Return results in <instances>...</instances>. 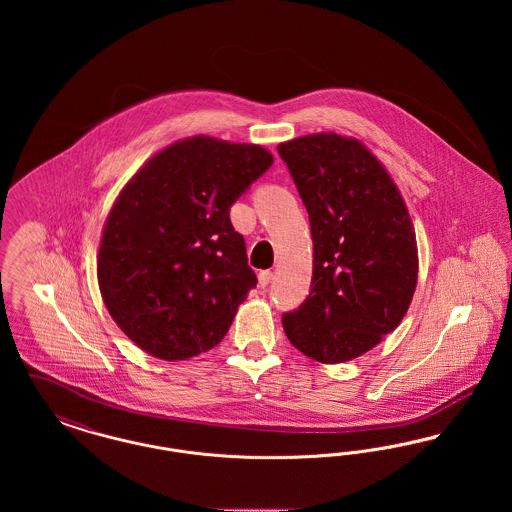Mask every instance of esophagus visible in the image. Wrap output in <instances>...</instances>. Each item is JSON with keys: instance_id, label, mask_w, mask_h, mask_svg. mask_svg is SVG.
Listing matches in <instances>:
<instances>
[{"instance_id": "obj_1", "label": "esophagus", "mask_w": 512, "mask_h": 512, "mask_svg": "<svg viewBox=\"0 0 512 512\" xmlns=\"http://www.w3.org/2000/svg\"><path fill=\"white\" fill-rule=\"evenodd\" d=\"M270 280H272V272H270V270H261V272H259V286H261V288H267L268 284H270Z\"/></svg>"}]
</instances>
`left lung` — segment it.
Listing matches in <instances>:
<instances>
[{
    "instance_id": "8db88e82",
    "label": "left lung",
    "mask_w": 512,
    "mask_h": 512,
    "mask_svg": "<svg viewBox=\"0 0 512 512\" xmlns=\"http://www.w3.org/2000/svg\"><path fill=\"white\" fill-rule=\"evenodd\" d=\"M309 213L313 278L307 299L282 315L288 340L318 363L351 361L405 317L418 276L407 207L361 142L313 134L280 144Z\"/></svg>"
}]
</instances>
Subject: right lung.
<instances>
[{"instance_id": "obj_1", "label": "right lung", "mask_w": 512, "mask_h": 512, "mask_svg": "<svg viewBox=\"0 0 512 512\" xmlns=\"http://www.w3.org/2000/svg\"><path fill=\"white\" fill-rule=\"evenodd\" d=\"M272 165L267 149L195 136L124 186L103 230L99 290L146 353L184 361L215 347L257 286L230 207Z\"/></svg>"}]
</instances>
